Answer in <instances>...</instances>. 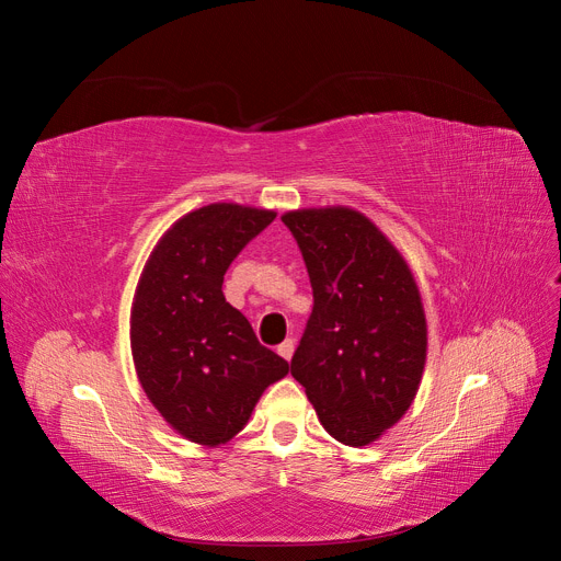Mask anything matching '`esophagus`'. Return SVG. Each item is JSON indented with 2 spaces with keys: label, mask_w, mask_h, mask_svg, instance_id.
Masks as SVG:
<instances>
[{
  "label": "esophagus",
  "mask_w": 561,
  "mask_h": 561,
  "mask_svg": "<svg viewBox=\"0 0 561 561\" xmlns=\"http://www.w3.org/2000/svg\"><path fill=\"white\" fill-rule=\"evenodd\" d=\"M293 353H295V342H293V339H285V342L278 346V355L285 360H290Z\"/></svg>",
  "instance_id": "1"
}]
</instances>
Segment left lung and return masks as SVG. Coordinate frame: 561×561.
Returning a JSON list of instances; mask_svg holds the SVG:
<instances>
[{
    "label": "left lung",
    "mask_w": 561,
    "mask_h": 561,
    "mask_svg": "<svg viewBox=\"0 0 561 561\" xmlns=\"http://www.w3.org/2000/svg\"><path fill=\"white\" fill-rule=\"evenodd\" d=\"M313 287L293 377L334 439L365 447L407 414L426 367L428 325L410 264L348 206L285 213Z\"/></svg>",
    "instance_id": "obj_1"
}]
</instances>
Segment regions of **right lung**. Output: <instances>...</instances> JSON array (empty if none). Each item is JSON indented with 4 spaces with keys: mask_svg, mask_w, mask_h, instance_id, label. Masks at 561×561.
Returning a JSON list of instances; mask_svg holds the SVG:
<instances>
[{
    "mask_svg": "<svg viewBox=\"0 0 561 561\" xmlns=\"http://www.w3.org/2000/svg\"><path fill=\"white\" fill-rule=\"evenodd\" d=\"M276 210L210 203L171 225L135 287L130 353L149 402L201 447L239 435L264 390L290 365L225 299L229 264Z\"/></svg>",
    "mask_w": 561,
    "mask_h": 561,
    "instance_id": "add662e5",
    "label": "right lung"
}]
</instances>
